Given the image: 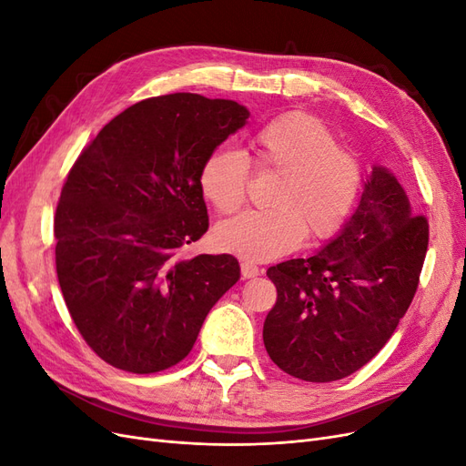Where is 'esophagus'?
Here are the masks:
<instances>
[{"instance_id": "1", "label": "esophagus", "mask_w": 466, "mask_h": 466, "mask_svg": "<svg viewBox=\"0 0 466 466\" xmlns=\"http://www.w3.org/2000/svg\"><path fill=\"white\" fill-rule=\"evenodd\" d=\"M241 274L245 279H250V278H257L260 274V268L255 264V262H248V260H243L241 262Z\"/></svg>"}]
</instances>
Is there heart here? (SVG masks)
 Segmentation results:
<instances>
[{
    "mask_svg": "<svg viewBox=\"0 0 466 466\" xmlns=\"http://www.w3.org/2000/svg\"><path fill=\"white\" fill-rule=\"evenodd\" d=\"M250 165L279 175L268 206L221 223L216 243L247 260L264 262L295 250L303 238L327 241L354 209L363 168L354 151L338 146L319 118L291 112L252 137L250 163L235 149L211 151L200 168V190L219 214L247 202Z\"/></svg>",
    "mask_w": 466,
    "mask_h": 466,
    "instance_id": "1",
    "label": "heart"
}]
</instances>
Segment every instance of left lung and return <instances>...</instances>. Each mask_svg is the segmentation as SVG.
<instances>
[{
  "mask_svg": "<svg viewBox=\"0 0 466 466\" xmlns=\"http://www.w3.org/2000/svg\"><path fill=\"white\" fill-rule=\"evenodd\" d=\"M430 225L387 168L373 167L348 225L317 255L268 268L278 298L264 346L309 383L351 375L397 330L420 284Z\"/></svg>",
  "mask_w": 466,
  "mask_h": 466,
  "instance_id": "8db88e82",
  "label": "left lung"
}]
</instances>
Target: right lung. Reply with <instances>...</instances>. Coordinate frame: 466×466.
<instances>
[{"instance_id":"add662e5","label":"right lung","mask_w":466,"mask_h":466,"mask_svg":"<svg viewBox=\"0 0 466 466\" xmlns=\"http://www.w3.org/2000/svg\"><path fill=\"white\" fill-rule=\"evenodd\" d=\"M235 101L173 93L112 118L69 168L54 216L56 272L95 354L147 375L185 360L237 284L231 255L180 258L208 231L200 168L245 126Z\"/></svg>"}]
</instances>
